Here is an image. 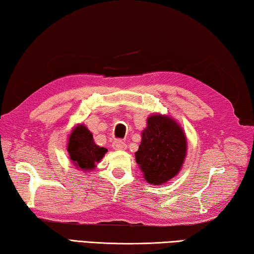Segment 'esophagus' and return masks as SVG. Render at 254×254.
<instances>
[{"label":"esophagus","mask_w":254,"mask_h":254,"mask_svg":"<svg viewBox=\"0 0 254 254\" xmlns=\"http://www.w3.org/2000/svg\"><path fill=\"white\" fill-rule=\"evenodd\" d=\"M113 147L116 150H125L127 148V145L122 139H116L113 143Z\"/></svg>","instance_id":"obj_1"}]
</instances>
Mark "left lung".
I'll return each instance as SVG.
<instances>
[{
  "mask_svg": "<svg viewBox=\"0 0 254 254\" xmlns=\"http://www.w3.org/2000/svg\"><path fill=\"white\" fill-rule=\"evenodd\" d=\"M186 152L188 141L180 125L168 116L152 115L135 156L144 179L149 184L161 185L179 174Z\"/></svg>",
  "mask_w": 254,
  "mask_h": 254,
  "instance_id": "8db88e82",
  "label": "left lung"
}]
</instances>
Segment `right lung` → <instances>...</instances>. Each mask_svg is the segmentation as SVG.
Segmentation results:
<instances>
[{
    "label": "right lung",
    "mask_w": 254,
    "mask_h": 254,
    "mask_svg": "<svg viewBox=\"0 0 254 254\" xmlns=\"http://www.w3.org/2000/svg\"><path fill=\"white\" fill-rule=\"evenodd\" d=\"M68 153L75 167L82 171H92L96 163H99L105 156L107 148L95 144L92 134L81 124L69 136Z\"/></svg>",
    "instance_id": "right-lung-1"
}]
</instances>
